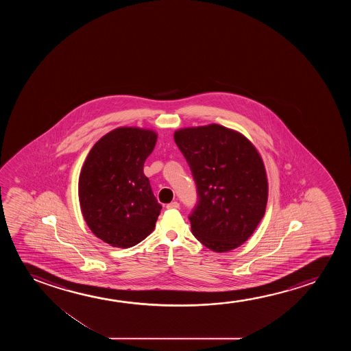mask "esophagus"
I'll return each mask as SVG.
<instances>
[{
    "instance_id": "34e87169",
    "label": "esophagus",
    "mask_w": 351,
    "mask_h": 351,
    "mask_svg": "<svg viewBox=\"0 0 351 351\" xmlns=\"http://www.w3.org/2000/svg\"><path fill=\"white\" fill-rule=\"evenodd\" d=\"M178 207H180V204H178V202H170V204L167 205V208H169V210H171V208H178Z\"/></svg>"
}]
</instances>
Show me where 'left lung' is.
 Instances as JSON below:
<instances>
[{
	"instance_id": "8db88e82",
	"label": "left lung",
	"mask_w": 351,
	"mask_h": 351,
	"mask_svg": "<svg viewBox=\"0 0 351 351\" xmlns=\"http://www.w3.org/2000/svg\"><path fill=\"white\" fill-rule=\"evenodd\" d=\"M197 184L189 215L193 235L208 250L229 252L245 243L263 219L267 178L263 159L250 140L219 125L175 132Z\"/></svg>"
}]
</instances>
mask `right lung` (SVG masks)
<instances>
[{"label": "right lung", "instance_id": "right-lung-1", "mask_svg": "<svg viewBox=\"0 0 351 351\" xmlns=\"http://www.w3.org/2000/svg\"><path fill=\"white\" fill-rule=\"evenodd\" d=\"M157 134L122 127L98 140L79 178L82 216L92 232L112 247L130 248L154 231L162 206L144 163Z\"/></svg>", "mask_w": 351, "mask_h": 351}]
</instances>
